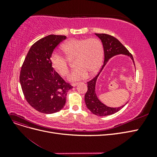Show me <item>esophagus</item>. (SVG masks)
I'll return each instance as SVG.
<instances>
[{
  "mask_svg": "<svg viewBox=\"0 0 157 157\" xmlns=\"http://www.w3.org/2000/svg\"><path fill=\"white\" fill-rule=\"evenodd\" d=\"M77 84H78V83H77V82H76V83H71V86L75 87L76 86H77Z\"/></svg>",
  "mask_w": 157,
  "mask_h": 157,
  "instance_id": "1",
  "label": "esophagus"
}]
</instances>
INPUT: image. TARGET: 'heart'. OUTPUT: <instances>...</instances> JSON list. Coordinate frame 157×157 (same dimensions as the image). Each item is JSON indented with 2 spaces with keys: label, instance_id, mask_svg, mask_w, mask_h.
<instances>
[{
  "label": "heart",
  "instance_id": "heart-1",
  "mask_svg": "<svg viewBox=\"0 0 157 157\" xmlns=\"http://www.w3.org/2000/svg\"><path fill=\"white\" fill-rule=\"evenodd\" d=\"M62 49L68 58L76 57L75 65L68 76L71 81L86 78L89 73H96L102 63L104 50L101 42L98 39H72L65 42ZM51 65L61 76L65 77L69 72L67 58L58 52H54L50 56Z\"/></svg>",
  "mask_w": 157,
  "mask_h": 157
}]
</instances>
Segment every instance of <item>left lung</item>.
<instances>
[{
    "instance_id": "left-lung-1",
    "label": "left lung",
    "mask_w": 157,
    "mask_h": 157,
    "mask_svg": "<svg viewBox=\"0 0 157 157\" xmlns=\"http://www.w3.org/2000/svg\"><path fill=\"white\" fill-rule=\"evenodd\" d=\"M95 35L101 40L102 42L104 50V63L100 71H99L98 75H96V77H95L92 80L87 82L88 90L86 94H85L84 101L86 103L87 108L94 115L98 116H107L119 111L122 108L125 106L128 102L121 107H110L105 105V104H103L99 100L96 92V86L99 75H100L102 70L105 67L109 59L117 55L122 54L127 56L132 60V62L134 65L135 63L133 57L129 51L116 38L107 34L95 33Z\"/></svg>"
}]
</instances>
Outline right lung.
<instances>
[{"instance_id": "obj_1", "label": "right lung", "mask_w": 157, "mask_h": 157, "mask_svg": "<svg viewBox=\"0 0 157 157\" xmlns=\"http://www.w3.org/2000/svg\"><path fill=\"white\" fill-rule=\"evenodd\" d=\"M66 39L48 35L33 44L26 56L20 75L25 98L39 112L52 114L64 107L66 96L73 87L52 67L50 56L56 47Z\"/></svg>"}]
</instances>
